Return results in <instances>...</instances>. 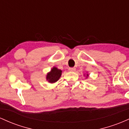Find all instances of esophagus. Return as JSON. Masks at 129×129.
<instances>
[{"instance_id": "34e87169", "label": "esophagus", "mask_w": 129, "mask_h": 129, "mask_svg": "<svg viewBox=\"0 0 129 129\" xmlns=\"http://www.w3.org/2000/svg\"><path fill=\"white\" fill-rule=\"evenodd\" d=\"M76 68H69V71H76Z\"/></svg>"}]
</instances>
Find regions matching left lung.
I'll return each instance as SVG.
<instances>
[{
    "instance_id": "obj_1",
    "label": "left lung",
    "mask_w": 129,
    "mask_h": 129,
    "mask_svg": "<svg viewBox=\"0 0 129 129\" xmlns=\"http://www.w3.org/2000/svg\"><path fill=\"white\" fill-rule=\"evenodd\" d=\"M87 76H88V75H87Z\"/></svg>"
}]
</instances>
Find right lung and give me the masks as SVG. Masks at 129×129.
Returning a JSON list of instances; mask_svg holds the SVG:
<instances>
[{"mask_svg": "<svg viewBox=\"0 0 129 129\" xmlns=\"http://www.w3.org/2000/svg\"><path fill=\"white\" fill-rule=\"evenodd\" d=\"M61 71L60 69H57V68H53L50 72L47 74L46 79L50 83H54L60 79L61 75Z\"/></svg>", "mask_w": 129, "mask_h": 129, "instance_id": "add662e5", "label": "right lung"}]
</instances>
